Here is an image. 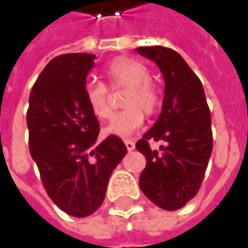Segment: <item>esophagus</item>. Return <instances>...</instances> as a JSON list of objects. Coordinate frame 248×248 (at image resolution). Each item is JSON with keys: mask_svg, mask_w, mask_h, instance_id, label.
Here are the masks:
<instances>
[{"mask_svg": "<svg viewBox=\"0 0 248 248\" xmlns=\"http://www.w3.org/2000/svg\"><path fill=\"white\" fill-rule=\"evenodd\" d=\"M124 145H126L127 151H133V149H135V142L130 140V139H126V140H124Z\"/></svg>", "mask_w": 248, "mask_h": 248, "instance_id": "esophagus-1", "label": "esophagus"}]
</instances>
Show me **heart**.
<instances>
[{"label":"heart","instance_id":"b5f03b06","mask_svg":"<svg viewBox=\"0 0 248 248\" xmlns=\"http://www.w3.org/2000/svg\"><path fill=\"white\" fill-rule=\"evenodd\" d=\"M106 76L112 87H127L124 94V110L113 115L112 121L105 127L106 135L127 138L135 133L143 124L144 110L146 115L156 112L159 106V92L149 81L151 75L145 64L129 57H119L110 62ZM84 97L92 115L100 121L110 116L109 92L99 81H87Z\"/></svg>","mask_w":248,"mask_h":248}]
</instances>
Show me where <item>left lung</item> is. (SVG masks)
<instances>
[{
    "mask_svg": "<svg viewBox=\"0 0 248 248\" xmlns=\"http://www.w3.org/2000/svg\"><path fill=\"white\" fill-rule=\"evenodd\" d=\"M136 53L155 62L165 80L161 115L136 142L146 158L139 186L155 205L175 211L201 186L213 152L211 113L200 78L181 54L161 46L138 47ZM154 140L164 143L159 151L150 149Z\"/></svg>",
    "mask_w": 248,
    "mask_h": 248,
    "instance_id": "8db88e82",
    "label": "left lung"
}]
</instances>
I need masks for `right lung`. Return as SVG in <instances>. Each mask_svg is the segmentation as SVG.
<instances>
[{
  "instance_id": "obj_1",
  "label": "right lung",
  "mask_w": 248,
  "mask_h": 248,
  "mask_svg": "<svg viewBox=\"0 0 248 248\" xmlns=\"http://www.w3.org/2000/svg\"><path fill=\"white\" fill-rule=\"evenodd\" d=\"M94 54L54 57L38 76L27 112L30 154L53 202L72 217H87L103 202L109 178L127 149L109 135L97 142L99 122L87 108L86 77Z\"/></svg>"
}]
</instances>
